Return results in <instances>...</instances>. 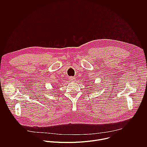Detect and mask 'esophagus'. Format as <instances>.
<instances>
[{"mask_svg": "<svg viewBox=\"0 0 147 147\" xmlns=\"http://www.w3.org/2000/svg\"><path fill=\"white\" fill-rule=\"evenodd\" d=\"M70 79H71V81H72V82H74V81H75V78H74V77H71V78H70Z\"/></svg>", "mask_w": 147, "mask_h": 147, "instance_id": "esophagus-1", "label": "esophagus"}]
</instances>
